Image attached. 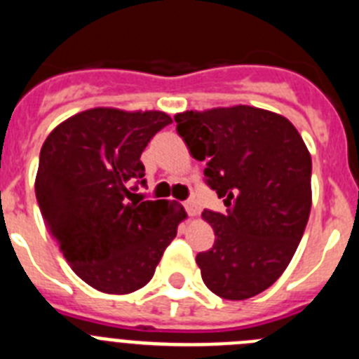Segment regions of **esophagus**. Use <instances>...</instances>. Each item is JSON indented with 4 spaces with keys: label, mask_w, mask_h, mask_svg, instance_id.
Returning <instances> with one entry per match:
<instances>
[{
    "label": "esophagus",
    "mask_w": 359,
    "mask_h": 359,
    "mask_svg": "<svg viewBox=\"0 0 359 359\" xmlns=\"http://www.w3.org/2000/svg\"><path fill=\"white\" fill-rule=\"evenodd\" d=\"M183 207H185L187 214H189L190 217H194V215H198V205H196L194 201H185V203H183Z\"/></svg>",
    "instance_id": "1"
}]
</instances>
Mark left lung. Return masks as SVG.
<instances>
[{
  "instance_id": "left-lung-1",
  "label": "left lung",
  "mask_w": 359,
  "mask_h": 359,
  "mask_svg": "<svg viewBox=\"0 0 359 359\" xmlns=\"http://www.w3.org/2000/svg\"><path fill=\"white\" fill-rule=\"evenodd\" d=\"M176 131L226 212L205 210L215 243L196 257L217 297L246 300L287 268L311 212V154L293 123L252 106L185 111Z\"/></svg>"
}]
</instances>
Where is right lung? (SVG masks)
Returning <instances> with one entry per match:
<instances>
[{
    "label": "right lung",
    "instance_id": "1",
    "mask_svg": "<svg viewBox=\"0 0 359 359\" xmlns=\"http://www.w3.org/2000/svg\"><path fill=\"white\" fill-rule=\"evenodd\" d=\"M172 123L163 111L95 107L59 123L44 140L36 198L50 233L86 284L111 294L140 290L176 237L185 208L142 201V152Z\"/></svg>",
    "mask_w": 359,
    "mask_h": 359
}]
</instances>
